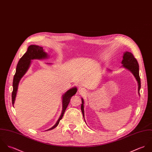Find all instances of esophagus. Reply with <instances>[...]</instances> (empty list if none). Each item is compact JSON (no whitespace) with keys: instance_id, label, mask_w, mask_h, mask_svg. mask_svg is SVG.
I'll list each match as a JSON object with an SVG mask.
<instances>
[{"instance_id":"esophagus-1","label":"esophagus","mask_w":152,"mask_h":152,"mask_svg":"<svg viewBox=\"0 0 152 152\" xmlns=\"http://www.w3.org/2000/svg\"><path fill=\"white\" fill-rule=\"evenodd\" d=\"M78 93L80 94H83L84 93H85V89L83 88H82V87H80L78 89Z\"/></svg>"}]
</instances>
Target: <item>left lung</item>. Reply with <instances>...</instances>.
<instances>
[{
	"label": "left lung",
	"instance_id": "left-lung-1",
	"mask_svg": "<svg viewBox=\"0 0 152 152\" xmlns=\"http://www.w3.org/2000/svg\"><path fill=\"white\" fill-rule=\"evenodd\" d=\"M122 67L129 70L134 76L138 83V93L140 96V89L141 88L140 78L139 76V66L137 60L133 56V54L129 52H125L123 53V60L121 61ZM107 72H111V70L107 69ZM81 110L83 114V116L85 119V112H84V100L82 98Z\"/></svg>",
	"mask_w": 152,
	"mask_h": 152
}]
</instances>
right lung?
I'll return each instance as SVG.
<instances>
[{
  "label": "right lung",
  "instance_id": "right-lung-1",
  "mask_svg": "<svg viewBox=\"0 0 152 152\" xmlns=\"http://www.w3.org/2000/svg\"><path fill=\"white\" fill-rule=\"evenodd\" d=\"M49 57L48 54L45 52L42 47L37 46V45H30L27 50V52L23 55V56L18 61V63L16 66V73L13 77V91L12 94V104L15 103V99L16 97V94L18 89L19 83L22 78V77L26 74V73L29 70L31 63V60L33 59H46ZM48 64H51L52 63H46ZM77 92V88L74 87L67 91H66L62 95V110L61 113V116L58 120L56 124L46 130H50L55 128L59 123V121L63 118L64 113L70 102L71 97L75 95Z\"/></svg>",
  "mask_w": 152,
  "mask_h": 152
}]
</instances>
